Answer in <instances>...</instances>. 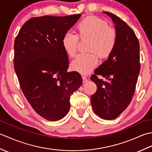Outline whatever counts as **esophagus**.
Here are the masks:
<instances>
[{
    "label": "esophagus",
    "mask_w": 152,
    "mask_h": 152,
    "mask_svg": "<svg viewBox=\"0 0 152 152\" xmlns=\"http://www.w3.org/2000/svg\"><path fill=\"white\" fill-rule=\"evenodd\" d=\"M82 80H83V83H86L88 81V78H87V77L85 76H82Z\"/></svg>",
    "instance_id": "34e87169"
}]
</instances>
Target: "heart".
<instances>
[{
    "label": "heart",
    "mask_w": 152,
    "mask_h": 152,
    "mask_svg": "<svg viewBox=\"0 0 152 152\" xmlns=\"http://www.w3.org/2000/svg\"><path fill=\"white\" fill-rule=\"evenodd\" d=\"M78 35L67 32L62 38L64 51L71 57L76 55L80 38H90L88 53H80L72 62V68L81 74H86L94 69L101 59L108 57L114 51L117 44V33L109 27L104 19L96 16L87 17L77 25Z\"/></svg>",
    "instance_id": "b5f03b06"
}]
</instances>
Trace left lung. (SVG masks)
Segmentation results:
<instances>
[{"mask_svg":"<svg viewBox=\"0 0 152 152\" xmlns=\"http://www.w3.org/2000/svg\"><path fill=\"white\" fill-rule=\"evenodd\" d=\"M115 24L117 44L108 59L95 69L91 80L97 90L91 97L93 111L111 120L127 108L133 98L140 72V45L132 28L112 13L103 12ZM101 75L107 79L98 78Z\"/></svg>","mask_w":152,"mask_h":152,"instance_id":"8db88e82","label":"left lung"}]
</instances>
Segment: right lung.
<instances>
[{"label": "right lung", "mask_w": 152, "mask_h": 152, "mask_svg": "<svg viewBox=\"0 0 152 152\" xmlns=\"http://www.w3.org/2000/svg\"><path fill=\"white\" fill-rule=\"evenodd\" d=\"M81 14L44 15L25 23L14 42V69L28 102L38 114L58 121L70 110L71 94L82 84L80 74L68 72L64 34Z\"/></svg>", "instance_id": "1"}]
</instances>
